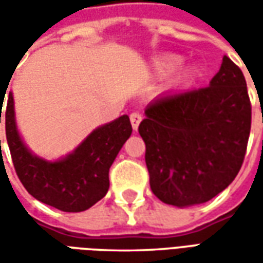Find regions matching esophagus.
<instances>
[{
    "mask_svg": "<svg viewBox=\"0 0 263 263\" xmlns=\"http://www.w3.org/2000/svg\"><path fill=\"white\" fill-rule=\"evenodd\" d=\"M129 120H131L134 131H137L138 126H139V124H141V121H142V115L139 114V112H132V114L129 115Z\"/></svg>",
    "mask_w": 263,
    "mask_h": 263,
    "instance_id": "obj_1",
    "label": "esophagus"
}]
</instances>
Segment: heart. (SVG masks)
<instances>
[{
  "label": "heart",
  "mask_w": 263,
  "mask_h": 263,
  "mask_svg": "<svg viewBox=\"0 0 263 263\" xmlns=\"http://www.w3.org/2000/svg\"><path fill=\"white\" fill-rule=\"evenodd\" d=\"M180 58L176 54H163L155 62V71L159 76L171 74L169 84L173 87L186 86L193 79V70L190 67H180Z\"/></svg>",
  "instance_id": "obj_1"
}]
</instances>
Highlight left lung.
I'll return each mask as SVG.
<instances>
[{"label": "left lung", "instance_id": "8db88e82", "mask_svg": "<svg viewBox=\"0 0 263 263\" xmlns=\"http://www.w3.org/2000/svg\"><path fill=\"white\" fill-rule=\"evenodd\" d=\"M138 131L160 201L180 209L209 201L231 184L247 151L251 103L242 71L224 56L209 87L155 98Z\"/></svg>", "mask_w": 263, "mask_h": 263}]
</instances>
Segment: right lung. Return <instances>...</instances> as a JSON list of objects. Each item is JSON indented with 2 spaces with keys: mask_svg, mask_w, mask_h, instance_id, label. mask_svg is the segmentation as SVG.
Here are the masks:
<instances>
[{
  "mask_svg": "<svg viewBox=\"0 0 263 263\" xmlns=\"http://www.w3.org/2000/svg\"><path fill=\"white\" fill-rule=\"evenodd\" d=\"M4 97L5 94L0 96L1 104ZM5 134L15 172L26 192L60 211L80 213L107 194L109 167L131 137L132 126L129 117L121 115L90 132L73 152L60 159L48 160L32 154L24 142L15 120L14 96L9 91Z\"/></svg>",
  "mask_w": 263,
  "mask_h": 263,
  "instance_id": "add662e5",
  "label": "right lung"
}]
</instances>
